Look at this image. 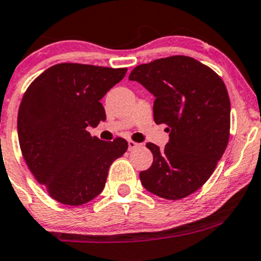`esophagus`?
Instances as JSON below:
<instances>
[{"label": "esophagus", "mask_w": 261, "mask_h": 261, "mask_svg": "<svg viewBox=\"0 0 261 261\" xmlns=\"http://www.w3.org/2000/svg\"><path fill=\"white\" fill-rule=\"evenodd\" d=\"M139 143H137V142H134V141H128V148H129V150H133V149H136V148H138L139 147Z\"/></svg>", "instance_id": "1"}]
</instances>
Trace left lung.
<instances>
[{"label":"left lung","instance_id":"left-lung-1","mask_svg":"<svg viewBox=\"0 0 261 261\" xmlns=\"http://www.w3.org/2000/svg\"><path fill=\"white\" fill-rule=\"evenodd\" d=\"M155 97L154 122L168 125L164 149L147 143L153 164L139 174L148 192L178 200L210 178L230 134V99L223 80L188 56L139 64L129 74Z\"/></svg>","mask_w":261,"mask_h":261}]
</instances>
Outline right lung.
I'll return each instance as SVG.
<instances>
[{"label":"right lung","mask_w":261,"mask_h":261,"mask_svg":"<svg viewBox=\"0 0 261 261\" xmlns=\"http://www.w3.org/2000/svg\"><path fill=\"white\" fill-rule=\"evenodd\" d=\"M125 73L127 68L58 63L24 92L17 117L19 147L55 200L74 206L91 201L105 188L111 164L127 152L125 139L103 142L87 130L106 120L100 99Z\"/></svg>","instance_id":"right-lung-1"}]
</instances>
